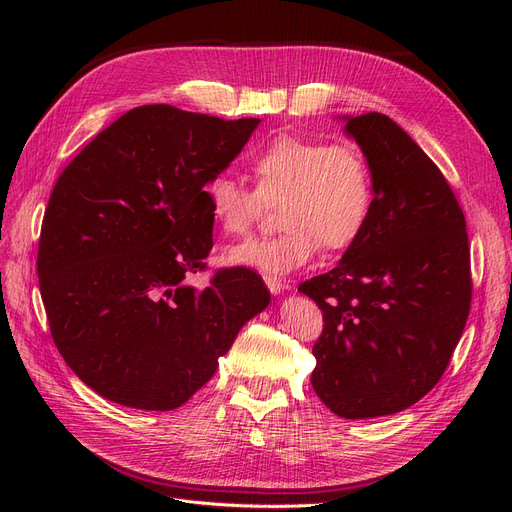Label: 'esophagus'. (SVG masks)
Returning a JSON list of instances; mask_svg holds the SVG:
<instances>
[{
  "instance_id": "1",
  "label": "esophagus",
  "mask_w": 512,
  "mask_h": 512,
  "mask_svg": "<svg viewBox=\"0 0 512 512\" xmlns=\"http://www.w3.org/2000/svg\"><path fill=\"white\" fill-rule=\"evenodd\" d=\"M265 284H267V288H270L272 294H280L284 290V282L276 276H265Z\"/></svg>"
}]
</instances>
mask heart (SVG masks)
I'll use <instances>...</instances> for the list:
<instances>
[{
  "mask_svg": "<svg viewBox=\"0 0 512 512\" xmlns=\"http://www.w3.org/2000/svg\"><path fill=\"white\" fill-rule=\"evenodd\" d=\"M253 188L220 174L205 186L213 222L245 236L278 205L274 236L247 240L226 251V261L282 276L305 265L319 249L351 247L367 226L373 174L365 153L348 141L282 134L251 161Z\"/></svg>",
  "mask_w": 512,
  "mask_h": 512,
  "instance_id": "obj_1",
  "label": "heart"
}]
</instances>
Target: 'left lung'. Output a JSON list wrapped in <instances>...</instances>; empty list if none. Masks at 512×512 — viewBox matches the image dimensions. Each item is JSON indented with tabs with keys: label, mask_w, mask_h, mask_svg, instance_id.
Here are the masks:
<instances>
[{
	"label": "left lung",
	"mask_w": 512,
	"mask_h": 512,
	"mask_svg": "<svg viewBox=\"0 0 512 512\" xmlns=\"http://www.w3.org/2000/svg\"><path fill=\"white\" fill-rule=\"evenodd\" d=\"M373 174L365 230L328 274L299 290L324 330L315 394L346 419L405 411L444 375L471 309L463 209L440 168L384 114L348 118Z\"/></svg>",
	"instance_id": "8db88e82"
}]
</instances>
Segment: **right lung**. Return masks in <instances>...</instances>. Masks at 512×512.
I'll return each mask as SVG.
<instances>
[{"label":"right lung","mask_w":512,"mask_h":512,"mask_svg":"<svg viewBox=\"0 0 512 512\" xmlns=\"http://www.w3.org/2000/svg\"><path fill=\"white\" fill-rule=\"evenodd\" d=\"M257 124L134 107L53 186L37 253L41 297L60 355L103 398L143 411L182 407L270 303L261 276L238 265L203 290L188 286L213 247L203 186Z\"/></svg>","instance_id":"obj_1"}]
</instances>
